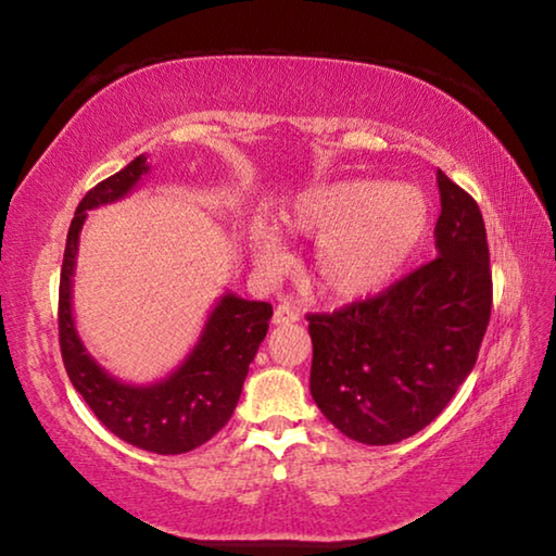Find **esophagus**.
<instances>
[{"label":"esophagus","instance_id":"obj_1","mask_svg":"<svg viewBox=\"0 0 556 556\" xmlns=\"http://www.w3.org/2000/svg\"><path fill=\"white\" fill-rule=\"evenodd\" d=\"M296 321H299V312L289 304H279L275 308V316H271V324H275V326H289V324H296Z\"/></svg>","mask_w":556,"mask_h":556}]
</instances>
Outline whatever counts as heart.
<instances>
[{"label":"heart","mask_w":556,"mask_h":556,"mask_svg":"<svg viewBox=\"0 0 556 556\" xmlns=\"http://www.w3.org/2000/svg\"><path fill=\"white\" fill-rule=\"evenodd\" d=\"M431 208L425 191L412 184L378 178H338L308 186L281 211V228L294 238L316 240L308 279L318 294L353 304L382 294L429 235ZM257 267L279 275L287 250L275 228L257 223L250 232Z\"/></svg>","instance_id":"b5f03b06"}]
</instances>
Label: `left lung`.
I'll return each mask as SVG.
<instances>
[{"label":"left lung","instance_id":"1","mask_svg":"<svg viewBox=\"0 0 556 556\" xmlns=\"http://www.w3.org/2000/svg\"><path fill=\"white\" fill-rule=\"evenodd\" d=\"M437 260L382 294L308 314L312 397L348 439L388 446L431 425L470 370L491 321L493 279L478 203L437 172Z\"/></svg>","mask_w":556,"mask_h":556}]
</instances>
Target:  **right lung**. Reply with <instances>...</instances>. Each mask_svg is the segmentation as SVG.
<instances>
[{"label":"right lung","mask_w":556,"mask_h":556,"mask_svg":"<svg viewBox=\"0 0 556 556\" xmlns=\"http://www.w3.org/2000/svg\"><path fill=\"white\" fill-rule=\"evenodd\" d=\"M144 174L149 164L142 154L90 188L75 208L61 267L59 336L65 372L102 425L131 446L174 456L205 444L228 425L250 363L267 336L271 304L248 301L232 291L223 294L193 351L159 382L127 384L98 365L73 321V271L80 230L88 211L125 199Z\"/></svg>","instance_id":"obj_1"}]
</instances>
